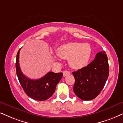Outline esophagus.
Returning <instances> with one entry per match:
<instances>
[{
	"instance_id": "obj_1",
	"label": "esophagus",
	"mask_w": 123,
	"mask_h": 123,
	"mask_svg": "<svg viewBox=\"0 0 123 123\" xmlns=\"http://www.w3.org/2000/svg\"><path fill=\"white\" fill-rule=\"evenodd\" d=\"M70 73V71H67V70L63 71V77H66V75H69Z\"/></svg>"
}]
</instances>
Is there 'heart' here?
Masks as SVG:
<instances>
[{
	"mask_svg": "<svg viewBox=\"0 0 123 123\" xmlns=\"http://www.w3.org/2000/svg\"><path fill=\"white\" fill-rule=\"evenodd\" d=\"M57 53L61 58L69 60L73 69H80L86 66L91 54V47L88 43L71 42L58 48Z\"/></svg>",
	"mask_w": 123,
	"mask_h": 123,
	"instance_id": "b5f03b06",
	"label": "heart"
}]
</instances>
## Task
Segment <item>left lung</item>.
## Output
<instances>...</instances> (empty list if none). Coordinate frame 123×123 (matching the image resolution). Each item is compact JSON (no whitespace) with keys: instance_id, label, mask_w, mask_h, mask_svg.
<instances>
[{"instance_id":"obj_1","label":"left lung","mask_w":123,"mask_h":123,"mask_svg":"<svg viewBox=\"0 0 123 123\" xmlns=\"http://www.w3.org/2000/svg\"><path fill=\"white\" fill-rule=\"evenodd\" d=\"M75 78L73 91L83 100L94 99L100 94L109 75L108 58L105 51L96 54L87 66L73 72Z\"/></svg>"}]
</instances>
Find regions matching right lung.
I'll use <instances>...</instances> for the list:
<instances>
[{"instance_id":"add662e5","label":"right lung","mask_w":123,"mask_h":123,"mask_svg":"<svg viewBox=\"0 0 123 123\" xmlns=\"http://www.w3.org/2000/svg\"><path fill=\"white\" fill-rule=\"evenodd\" d=\"M18 50L16 55V71L18 80L24 92L31 98L36 100H45L52 96L56 86L62 77L63 73H48L38 80H31L23 74L19 65Z\"/></svg>"}]
</instances>
